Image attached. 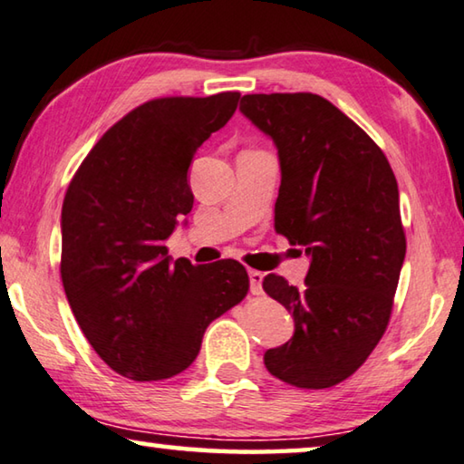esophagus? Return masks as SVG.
I'll return each mask as SVG.
<instances>
[{
  "label": "esophagus",
  "instance_id": "1",
  "mask_svg": "<svg viewBox=\"0 0 464 464\" xmlns=\"http://www.w3.org/2000/svg\"><path fill=\"white\" fill-rule=\"evenodd\" d=\"M263 277H265V273H261V271H256V269H250L248 271L250 292H253L255 295H259L263 292Z\"/></svg>",
  "mask_w": 464,
  "mask_h": 464
}]
</instances>
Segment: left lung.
Here are the masks:
<instances>
[{
	"label": "left lung",
	"instance_id": "obj_1",
	"mask_svg": "<svg viewBox=\"0 0 464 464\" xmlns=\"http://www.w3.org/2000/svg\"><path fill=\"white\" fill-rule=\"evenodd\" d=\"M240 111L277 146L276 232L313 256L302 290L277 273L263 279L295 324L265 366L298 389H329L368 360L391 321L407 250L397 179L374 140L323 96L246 94Z\"/></svg>",
	"mask_w": 464,
	"mask_h": 464
}]
</instances>
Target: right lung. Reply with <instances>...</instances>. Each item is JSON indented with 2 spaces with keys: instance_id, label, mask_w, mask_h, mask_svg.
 <instances>
[{
  "instance_id": "add662e5",
  "label": "right lung",
  "mask_w": 464,
  "mask_h": 464,
  "mask_svg": "<svg viewBox=\"0 0 464 464\" xmlns=\"http://www.w3.org/2000/svg\"><path fill=\"white\" fill-rule=\"evenodd\" d=\"M240 92L164 96L117 121L88 151L61 209V282L106 366L138 382L191 366L214 318L248 294L238 261L170 263L166 238L193 209L187 172Z\"/></svg>"
}]
</instances>
